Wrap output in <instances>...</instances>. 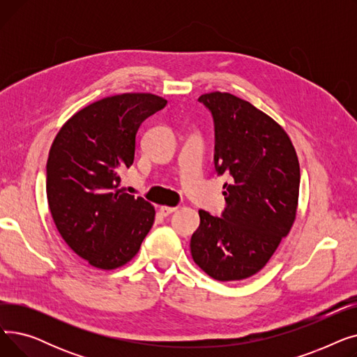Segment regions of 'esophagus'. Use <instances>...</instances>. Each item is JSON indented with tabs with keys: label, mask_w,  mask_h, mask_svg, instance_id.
Here are the masks:
<instances>
[{
	"label": "esophagus",
	"mask_w": 357,
	"mask_h": 357,
	"mask_svg": "<svg viewBox=\"0 0 357 357\" xmlns=\"http://www.w3.org/2000/svg\"><path fill=\"white\" fill-rule=\"evenodd\" d=\"M176 208L178 207H167V205H162V207H159V213H160V215L166 217L169 214H172L174 211H176Z\"/></svg>",
	"instance_id": "1"
}]
</instances>
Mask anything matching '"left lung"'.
I'll use <instances>...</instances> for the list:
<instances>
[{"instance_id":"left-lung-1","label":"left lung","mask_w":357,"mask_h":357,"mask_svg":"<svg viewBox=\"0 0 357 357\" xmlns=\"http://www.w3.org/2000/svg\"><path fill=\"white\" fill-rule=\"evenodd\" d=\"M214 120V165L226 208L199 210L191 237L195 264L217 280H241L264 268L296 217L299 163L291 139L273 119L229 92L198 98Z\"/></svg>"}]
</instances>
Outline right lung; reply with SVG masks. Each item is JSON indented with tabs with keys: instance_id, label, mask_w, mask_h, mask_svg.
Instances as JSON below:
<instances>
[{
	"instance_id": "right-lung-1",
	"label": "right lung",
	"mask_w": 357,
	"mask_h": 357,
	"mask_svg": "<svg viewBox=\"0 0 357 357\" xmlns=\"http://www.w3.org/2000/svg\"><path fill=\"white\" fill-rule=\"evenodd\" d=\"M147 92L102 98L73 114L56 135L46 165V194L66 245L97 269L133 259L155 221V208L120 188L135 160L140 124L166 105Z\"/></svg>"
}]
</instances>
